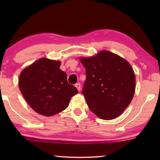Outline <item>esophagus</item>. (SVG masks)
I'll return each mask as SVG.
<instances>
[{
  "mask_svg": "<svg viewBox=\"0 0 160 160\" xmlns=\"http://www.w3.org/2000/svg\"><path fill=\"white\" fill-rule=\"evenodd\" d=\"M75 87L77 88L78 91H80L81 90V84H79V83H76V84H75Z\"/></svg>",
  "mask_w": 160,
  "mask_h": 160,
  "instance_id": "obj_1",
  "label": "esophagus"
}]
</instances>
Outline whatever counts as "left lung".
Listing matches in <instances>:
<instances>
[{"label":"left lung","mask_w":160,"mask_h":160,"mask_svg":"<svg viewBox=\"0 0 160 160\" xmlns=\"http://www.w3.org/2000/svg\"><path fill=\"white\" fill-rule=\"evenodd\" d=\"M80 60L86 68L82 94L89 109L102 119L119 117L135 93V76L131 65L108 51Z\"/></svg>","instance_id":"8db88e82"}]
</instances>
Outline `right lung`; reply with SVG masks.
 I'll use <instances>...</instances> for the list:
<instances>
[{"label":"right lung","mask_w":160,"mask_h":160,"mask_svg":"<svg viewBox=\"0 0 160 160\" xmlns=\"http://www.w3.org/2000/svg\"><path fill=\"white\" fill-rule=\"evenodd\" d=\"M60 61L41 58L21 72L19 87L30 106L43 116L65 110L77 89L68 84Z\"/></svg>","instance_id":"1"}]
</instances>
